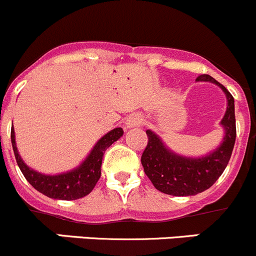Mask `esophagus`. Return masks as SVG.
<instances>
[{"label": "esophagus", "instance_id": "obj_1", "mask_svg": "<svg viewBox=\"0 0 256 256\" xmlns=\"http://www.w3.org/2000/svg\"><path fill=\"white\" fill-rule=\"evenodd\" d=\"M140 124H142V118H140V116H138V114H132L130 117L127 120V122H126L127 128L138 127V126H140Z\"/></svg>", "mask_w": 256, "mask_h": 256}]
</instances>
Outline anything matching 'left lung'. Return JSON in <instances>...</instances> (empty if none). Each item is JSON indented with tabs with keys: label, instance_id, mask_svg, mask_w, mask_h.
<instances>
[{
	"label": "left lung",
	"instance_id": "1",
	"mask_svg": "<svg viewBox=\"0 0 256 256\" xmlns=\"http://www.w3.org/2000/svg\"><path fill=\"white\" fill-rule=\"evenodd\" d=\"M196 80L219 86L226 94L228 108L222 126L225 136L219 148L202 158H186L166 148L156 133L146 130L148 144L142 154V166L153 186L162 193L176 196H196L210 188L226 168L232 156L236 136L234 98L229 90L212 76L200 74Z\"/></svg>",
	"mask_w": 256,
	"mask_h": 256
}]
</instances>
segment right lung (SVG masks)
<instances>
[{"label":"right lung","instance_id":"1","mask_svg":"<svg viewBox=\"0 0 256 256\" xmlns=\"http://www.w3.org/2000/svg\"><path fill=\"white\" fill-rule=\"evenodd\" d=\"M123 136L122 128H116L106 134L98 140L94 148L84 162L74 170L68 173L58 174V176H44L34 170L24 163L17 152L16 142H14V130L11 129V143L14 148L16 162L21 169L22 174L30 184L40 193L52 199L60 200H74L90 194L100 178V166H102L103 154L108 146H112L116 140Z\"/></svg>","mask_w":256,"mask_h":256}]
</instances>
